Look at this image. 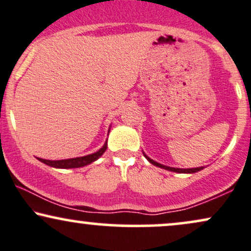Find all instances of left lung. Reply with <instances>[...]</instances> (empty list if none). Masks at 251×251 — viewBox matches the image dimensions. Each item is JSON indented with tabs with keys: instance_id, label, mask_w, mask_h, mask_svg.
<instances>
[{
	"instance_id": "left-lung-1",
	"label": "left lung",
	"mask_w": 251,
	"mask_h": 251,
	"mask_svg": "<svg viewBox=\"0 0 251 251\" xmlns=\"http://www.w3.org/2000/svg\"><path fill=\"white\" fill-rule=\"evenodd\" d=\"M145 156H146V159L149 160V161L151 162L152 165L154 166H158V167L160 168H164V170H167V171H171V172H176V173H196V172L203 170V167H198V168H187V170H182V168H174V167H168V166H164L161 164H158V162H155L154 160L150 159L149 156H147L146 154H144Z\"/></svg>"
}]
</instances>
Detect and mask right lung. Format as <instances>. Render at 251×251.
<instances>
[{"label": "right lung", "instance_id": "right-lung-1", "mask_svg": "<svg viewBox=\"0 0 251 251\" xmlns=\"http://www.w3.org/2000/svg\"><path fill=\"white\" fill-rule=\"evenodd\" d=\"M106 149H107V144L105 143L104 146H102L98 152L92 153V154H89L85 156H80V158H72V159H65V160H45L41 158H37V159L41 162H43V164L55 168H78V167H83V166L91 164V162L98 159L99 156L102 155V153L106 151Z\"/></svg>", "mask_w": 251, "mask_h": 251}]
</instances>
